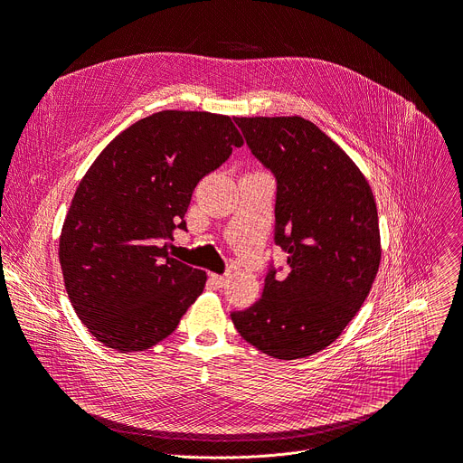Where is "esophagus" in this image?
<instances>
[{"label":"esophagus","instance_id":"1","mask_svg":"<svg viewBox=\"0 0 463 463\" xmlns=\"http://www.w3.org/2000/svg\"><path fill=\"white\" fill-rule=\"evenodd\" d=\"M210 278H212V281H213L217 288H225L229 284V276L227 274H212Z\"/></svg>","mask_w":463,"mask_h":463}]
</instances>
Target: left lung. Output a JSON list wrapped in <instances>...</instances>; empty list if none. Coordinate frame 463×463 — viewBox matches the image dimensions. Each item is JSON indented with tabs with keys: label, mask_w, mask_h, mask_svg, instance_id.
<instances>
[{
	"label": "left lung",
	"mask_w": 463,
	"mask_h": 463,
	"mask_svg": "<svg viewBox=\"0 0 463 463\" xmlns=\"http://www.w3.org/2000/svg\"><path fill=\"white\" fill-rule=\"evenodd\" d=\"M251 153L272 170L276 244L289 274L265 279L263 297L234 312L246 343L276 359L308 357L340 336L380 267V229L367 177L303 117H234Z\"/></svg>",
	"instance_id": "1"
}]
</instances>
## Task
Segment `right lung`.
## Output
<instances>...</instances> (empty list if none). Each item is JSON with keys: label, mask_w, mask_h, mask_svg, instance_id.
<instances>
[{"label": "right lung", "mask_w": 463, "mask_h": 463, "mask_svg": "<svg viewBox=\"0 0 463 463\" xmlns=\"http://www.w3.org/2000/svg\"><path fill=\"white\" fill-rule=\"evenodd\" d=\"M244 139L232 118L166 109L120 132L79 182L58 242L70 303L96 340L144 352L172 335L206 272L168 255L196 184Z\"/></svg>", "instance_id": "obj_1"}]
</instances>
